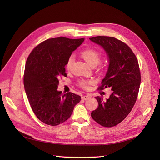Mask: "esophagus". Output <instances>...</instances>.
<instances>
[{"label": "esophagus", "instance_id": "esophagus-1", "mask_svg": "<svg viewBox=\"0 0 160 160\" xmlns=\"http://www.w3.org/2000/svg\"><path fill=\"white\" fill-rule=\"evenodd\" d=\"M91 98L90 96H88V95H85V96H83L82 97V99L84 100V101H86V100H88L89 99Z\"/></svg>", "mask_w": 160, "mask_h": 160}]
</instances>
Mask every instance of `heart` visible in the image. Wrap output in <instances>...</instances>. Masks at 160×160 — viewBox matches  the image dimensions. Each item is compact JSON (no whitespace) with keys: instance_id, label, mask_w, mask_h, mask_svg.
Segmentation results:
<instances>
[{"instance_id":"heart-1","label":"heart","mask_w":160,"mask_h":160,"mask_svg":"<svg viewBox=\"0 0 160 160\" xmlns=\"http://www.w3.org/2000/svg\"><path fill=\"white\" fill-rule=\"evenodd\" d=\"M81 55L85 59V61L88 62V65H89L91 67L96 66L97 65H98L101 57V52L94 49H85L81 52ZM73 61H74L73 56L69 57L66 63L67 69L70 70L71 69V67ZM89 83H90L89 81L83 80L80 82L79 85L81 87V88H83L84 89H88Z\"/></svg>"}]
</instances>
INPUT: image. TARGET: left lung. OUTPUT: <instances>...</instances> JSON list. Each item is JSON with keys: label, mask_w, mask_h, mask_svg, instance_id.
I'll use <instances>...</instances> for the list:
<instances>
[{"label": "left lung", "mask_w": 160, "mask_h": 160, "mask_svg": "<svg viewBox=\"0 0 160 160\" xmlns=\"http://www.w3.org/2000/svg\"><path fill=\"white\" fill-rule=\"evenodd\" d=\"M89 39L103 48L108 59V69L99 88L112 91L106 101L95 97L99 105L91 117L102 126L111 128L127 117L136 101L141 82L138 61L130 48L117 38L98 36Z\"/></svg>", "instance_id": "1"}]
</instances>
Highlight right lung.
I'll return each mask as SVG.
<instances>
[{
    "label": "right lung",
    "instance_id": "add662e5",
    "mask_svg": "<svg viewBox=\"0 0 160 160\" xmlns=\"http://www.w3.org/2000/svg\"><path fill=\"white\" fill-rule=\"evenodd\" d=\"M84 38L71 39L63 37L41 42L32 50L26 62L24 87L31 107L37 118L55 126L71 115L81 97L57 90L59 77L67 76L65 66L72 51Z\"/></svg>",
    "mask_w": 160,
    "mask_h": 160
}]
</instances>
